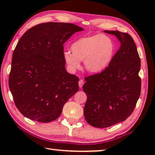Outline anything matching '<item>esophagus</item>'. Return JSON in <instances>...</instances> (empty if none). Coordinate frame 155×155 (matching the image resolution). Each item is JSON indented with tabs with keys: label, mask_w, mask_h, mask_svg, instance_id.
Masks as SVG:
<instances>
[{
	"label": "esophagus",
	"mask_w": 155,
	"mask_h": 155,
	"mask_svg": "<svg viewBox=\"0 0 155 155\" xmlns=\"http://www.w3.org/2000/svg\"><path fill=\"white\" fill-rule=\"evenodd\" d=\"M83 84H84V80H82V79L80 80V81H79V86H80V88H82Z\"/></svg>",
	"instance_id": "1"
}]
</instances>
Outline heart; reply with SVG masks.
I'll return each instance as SVG.
<instances>
[{"label": "heart", "instance_id": "1", "mask_svg": "<svg viewBox=\"0 0 155 155\" xmlns=\"http://www.w3.org/2000/svg\"><path fill=\"white\" fill-rule=\"evenodd\" d=\"M71 51L64 54V60L70 69L80 68L84 61L86 69L93 73H101L110 64L116 52V44L109 36L103 34L80 37L72 43Z\"/></svg>", "mask_w": 155, "mask_h": 155}]
</instances>
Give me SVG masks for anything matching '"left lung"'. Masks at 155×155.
Masks as SVG:
<instances>
[{
	"label": "left lung",
	"instance_id": "obj_1",
	"mask_svg": "<svg viewBox=\"0 0 155 155\" xmlns=\"http://www.w3.org/2000/svg\"><path fill=\"white\" fill-rule=\"evenodd\" d=\"M105 32L116 36L120 48L109 66L86 77L83 86L87 96L84 118L89 124L98 128L125 120L134 112L141 93L140 58L134 39L118 31Z\"/></svg>",
	"mask_w": 155,
	"mask_h": 155
}]
</instances>
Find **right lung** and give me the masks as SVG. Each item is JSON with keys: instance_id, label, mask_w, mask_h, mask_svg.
Masks as SVG:
<instances>
[{"instance_id": "obj_1", "label": "right lung", "mask_w": 155, "mask_h": 155, "mask_svg": "<svg viewBox=\"0 0 155 155\" xmlns=\"http://www.w3.org/2000/svg\"><path fill=\"white\" fill-rule=\"evenodd\" d=\"M82 28L71 23L46 22L28 29L13 53L9 86L18 110L41 123L58 118L79 90V78L65 69L63 44Z\"/></svg>"}]
</instances>
